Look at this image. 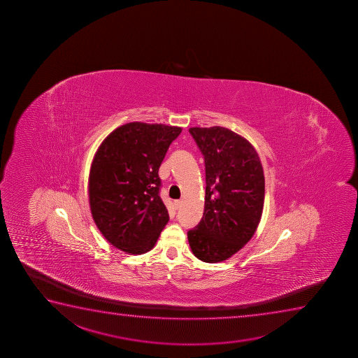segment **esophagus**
Returning a JSON list of instances; mask_svg holds the SVG:
<instances>
[{"mask_svg": "<svg viewBox=\"0 0 358 358\" xmlns=\"http://www.w3.org/2000/svg\"><path fill=\"white\" fill-rule=\"evenodd\" d=\"M173 206H175V208H176V210H178V208H181V206H182L181 200H175V201H173Z\"/></svg>", "mask_w": 358, "mask_h": 358, "instance_id": "obj_1", "label": "esophagus"}]
</instances>
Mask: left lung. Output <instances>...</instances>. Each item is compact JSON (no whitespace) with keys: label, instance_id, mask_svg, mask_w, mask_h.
<instances>
[{"label":"left lung","instance_id":"left-lung-1","mask_svg":"<svg viewBox=\"0 0 358 358\" xmlns=\"http://www.w3.org/2000/svg\"><path fill=\"white\" fill-rule=\"evenodd\" d=\"M189 133L205 159L206 195L200 223L188 231L194 255L227 260L257 231L264 210L265 176L255 148L224 127H193Z\"/></svg>","mask_w":358,"mask_h":358}]
</instances>
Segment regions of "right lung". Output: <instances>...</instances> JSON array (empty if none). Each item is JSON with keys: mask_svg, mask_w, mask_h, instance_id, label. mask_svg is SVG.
Returning <instances> with one entry per match:
<instances>
[{"mask_svg": "<svg viewBox=\"0 0 358 358\" xmlns=\"http://www.w3.org/2000/svg\"><path fill=\"white\" fill-rule=\"evenodd\" d=\"M180 127L131 122L101 143L89 177L90 207L106 241L128 254L156 244L169 222L158 170Z\"/></svg>", "mask_w": 358, "mask_h": 358, "instance_id": "obj_1", "label": "right lung"}]
</instances>
